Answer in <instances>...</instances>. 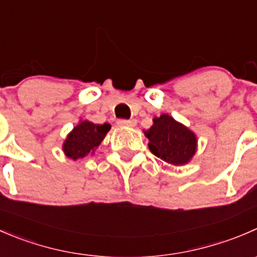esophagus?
Returning <instances> with one entry per match:
<instances>
[{"mask_svg":"<svg viewBox=\"0 0 257 257\" xmlns=\"http://www.w3.org/2000/svg\"><path fill=\"white\" fill-rule=\"evenodd\" d=\"M116 124L119 126H134L137 124L136 119H118Z\"/></svg>","mask_w":257,"mask_h":257,"instance_id":"1","label":"esophagus"}]
</instances>
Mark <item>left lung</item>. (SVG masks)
<instances>
[{
	"label": "left lung",
	"mask_w": 257,
	"mask_h": 257,
	"mask_svg": "<svg viewBox=\"0 0 257 257\" xmlns=\"http://www.w3.org/2000/svg\"><path fill=\"white\" fill-rule=\"evenodd\" d=\"M145 136L149 139L150 152L169 164H185L196 152L195 134L168 114L154 118V124Z\"/></svg>",
	"instance_id": "8db88e82"
}]
</instances>
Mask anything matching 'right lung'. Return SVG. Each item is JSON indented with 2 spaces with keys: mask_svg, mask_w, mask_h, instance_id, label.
Returning <instances> with one entry per match:
<instances>
[{
  "mask_svg": "<svg viewBox=\"0 0 257 257\" xmlns=\"http://www.w3.org/2000/svg\"><path fill=\"white\" fill-rule=\"evenodd\" d=\"M109 129L110 125L108 123L94 124L88 120L82 121L69 133L64 142V153L73 160L87 157L89 153L94 152Z\"/></svg>",
  "mask_w": 257,
  "mask_h": 257,
  "instance_id": "right-lung-1",
  "label": "right lung"
}]
</instances>
